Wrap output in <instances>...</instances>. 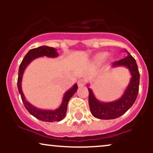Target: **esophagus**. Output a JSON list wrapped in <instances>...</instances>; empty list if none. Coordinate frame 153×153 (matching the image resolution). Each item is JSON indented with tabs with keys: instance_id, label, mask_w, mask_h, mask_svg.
I'll return each mask as SVG.
<instances>
[{
	"instance_id": "34e87169",
	"label": "esophagus",
	"mask_w": 153,
	"mask_h": 153,
	"mask_svg": "<svg viewBox=\"0 0 153 153\" xmlns=\"http://www.w3.org/2000/svg\"><path fill=\"white\" fill-rule=\"evenodd\" d=\"M85 84V80L83 78H81V79H79L78 80V87H82L84 86Z\"/></svg>"
}]
</instances>
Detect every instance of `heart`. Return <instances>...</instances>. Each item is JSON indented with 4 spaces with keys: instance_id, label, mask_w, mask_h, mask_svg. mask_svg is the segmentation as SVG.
<instances>
[{
    "instance_id": "b5f03b06",
    "label": "heart",
    "mask_w": 153,
    "mask_h": 153,
    "mask_svg": "<svg viewBox=\"0 0 153 153\" xmlns=\"http://www.w3.org/2000/svg\"><path fill=\"white\" fill-rule=\"evenodd\" d=\"M107 57V53L106 52H103V53L100 54L99 56H98V59L99 60H103Z\"/></svg>"
}]
</instances>
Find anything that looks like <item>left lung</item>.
Here are the masks:
<instances>
[{
  "label": "left lung",
  "instance_id": "1",
  "mask_svg": "<svg viewBox=\"0 0 153 153\" xmlns=\"http://www.w3.org/2000/svg\"><path fill=\"white\" fill-rule=\"evenodd\" d=\"M128 55L124 59L113 62L112 66H125L130 72L131 78L127 89L120 99L113 102H100L96 99L91 88L89 92L88 103L92 115L101 119H114L124 114L134 104L137 97L140 85V73L134 57L127 52Z\"/></svg>",
  "mask_w": 153,
  "mask_h": 153
}]
</instances>
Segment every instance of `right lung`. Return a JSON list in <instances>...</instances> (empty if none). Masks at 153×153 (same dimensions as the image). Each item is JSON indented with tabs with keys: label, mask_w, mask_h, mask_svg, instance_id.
<instances>
[{
	"label": "right lung",
	"mask_w": 153,
	"mask_h": 153,
	"mask_svg": "<svg viewBox=\"0 0 153 153\" xmlns=\"http://www.w3.org/2000/svg\"><path fill=\"white\" fill-rule=\"evenodd\" d=\"M59 55L57 53V50L53 48V47L42 46L37 48L31 49L29 51L27 54H26L24 58L23 59L22 63L20 64L19 69V76L18 81H17V85H18V89L19 94H21L22 101L24 103V106L26 110L31 114V115L34 116L36 119L39 120L43 121V122H59L62 119L65 118L67 112V108H68V101L72 96L78 90V85L75 84L72 88L70 89L63 96L62 102L61 103L60 106L58 108L54 110H42L39 109L36 107L31 105L30 103L26 101L24 94H23L22 89V80L23 74L25 71L26 66L30 63L33 59L37 58L39 57H43L46 56L49 57H56Z\"/></svg>",
	"instance_id": "1"
}]
</instances>
